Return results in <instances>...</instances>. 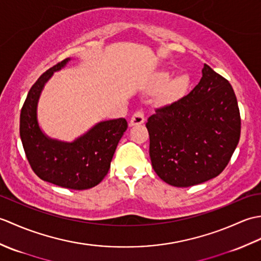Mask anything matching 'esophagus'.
Segmentation results:
<instances>
[{
  "label": "esophagus",
  "mask_w": 261,
  "mask_h": 261,
  "mask_svg": "<svg viewBox=\"0 0 261 261\" xmlns=\"http://www.w3.org/2000/svg\"><path fill=\"white\" fill-rule=\"evenodd\" d=\"M143 122H145V114H143L142 111H137L130 120V126L142 124Z\"/></svg>",
  "instance_id": "1"
}]
</instances>
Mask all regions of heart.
<instances>
[{"label":"heart","mask_w":261,"mask_h":261,"mask_svg":"<svg viewBox=\"0 0 261 261\" xmlns=\"http://www.w3.org/2000/svg\"><path fill=\"white\" fill-rule=\"evenodd\" d=\"M169 76V71L162 70L153 77L151 90L159 88L156 93V102L158 104H168L178 101L190 90L191 79L187 74H178L170 79Z\"/></svg>","instance_id":"1"}]
</instances>
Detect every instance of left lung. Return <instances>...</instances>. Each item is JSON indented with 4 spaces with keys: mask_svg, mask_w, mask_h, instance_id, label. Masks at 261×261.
Listing matches in <instances>:
<instances>
[{
    "mask_svg": "<svg viewBox=\"0 0 261 261\" xmlns=\"http://www.w3.org/2000/svg\"><path fill=\"white\" fill-rule=\"evenodd\" d=\"M146 126L152 168L164 181L190 187L212 179L229 164L240 139L233 88L204 64L191 93L157 109Z\"/></svg>",
    "mask_w": 261,
    "mask_h": 261,
    "instance_id": "8db88e82",
    "label": "left lung"
}]
</instances>
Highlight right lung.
<instances>
[{"label": "right lung", "mask_w": 261, "mask_h": 261, "mask_svg": "<svg viewBox=\"0 0 261 261\" xmlns=\"http://www.w3.org/2000/svg\"><path fill=\"white\" fill-rule=\"evenodd\" d=\"M70 58L45 71L30 88L20 114V137L28 162L42 180L69 190H88L108 174L114 151L127 127L125 119L101 121L71 142L48 137L38 122V102L46 83Z\"/></svg>", "instance_id": "1"}]
</instances>
